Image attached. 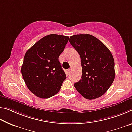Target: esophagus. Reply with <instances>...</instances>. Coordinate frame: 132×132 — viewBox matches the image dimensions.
Masks as SVG:
<instances>
[{"label": "esophagus", "mask_w": 132, "mask_h": 132, "mask_svg": "<svg viewBox=\"0 0 132 132\" xmlns=\"http://www.w3.org/2000/svg\"><path fill=\"white\" fill-rule=\"evenodd\" d=\"M70 71H71V69H68V70H67V73H68V74H69Z\"/></svg>", "instance_id": "34e87169"}]
</instances>
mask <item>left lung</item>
<instances>
[{"label":"left lung","instance_id":"obj_1","mask_svg":"<svg viewBox=\"0 0 132 132\" xmlns=\"http://www.w3.org/2000/svg\"><path fill=\"white\" fill-rule=\"evenodd\" d=\"M69 42L81 58V80L75 83L82 97L93 100L106 92L114 80L115 62L109 49L90 34L71 36Z\"/></svg>","mask_w":132,"mask_h":132}]
</instances>
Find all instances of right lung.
Listing matches in <instances>:
<instances>
[{
	"mask_svg": "<svg viewBox=\"0 0 132 132\" xmlns=\"http://www.w3.org/2000/svg\"><path fill=\"white\" fill-rule=\"evenodd\" d=\"M69 37L50 34L27 51L21 74L29 90L37 97L48 98L59 92L66 79L59 62Z\"/></svg>",
	"mask_w": 132,
	"mask_h": 132,
	"instance_id": "add662e5",
	"label": "right lung"
}]
</instances>
